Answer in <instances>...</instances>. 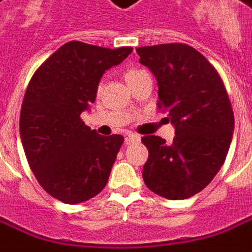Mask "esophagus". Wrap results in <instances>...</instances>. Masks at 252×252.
I'll return each instance as SVG.
<instances>
[{"label": "esophagus", "mask_w": 252, "mask_h": 252, "mask_svg": "<svg viewBox=\"0 0 252 252\" xmlns=\"http://www.w3.org/2000/svg\"><path fill=\"white\" fill-rule=\"evenodd\" d=\"M140 140V136L139 135H136V133H126V143H132V142H139Z\"/></svg>", "instance_id": "esophagus-1"}]
</instances>
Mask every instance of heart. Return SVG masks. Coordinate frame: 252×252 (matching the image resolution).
Returning a JSON list of instances; mask_svg holds the SVG:
<instances>
[{
    "label": "heart",
    "instance_id": "1",
    "mask_svg": "<svg viewBox=\"0 0 252 252\" xmlns=\"http://www.w3.org/2000/svg\"><path fill=\"white\" fill-rule=\"evenodd\" d=\"M143 74H146V71L145 70H142V68H136V67H131V68H126V73H124V78H126V81L129 84H132L135 80H138L140 76H143Z\"/></svg>",
    "mask_w": 252,
    "mask_h": 252
}]
</instances>
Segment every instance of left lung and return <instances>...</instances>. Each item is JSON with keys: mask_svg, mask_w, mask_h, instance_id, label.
Masks as SVG:
<instances>
[{"mask_svg": "<svg viewBox=\"0 0 252 252\" xmlns=\"http://www.w3.org/2000/svg\"><path fill=\"white\" fill-rule=\"evenodd\" d=\"M158 85V109L175 126L171 145L142 138L149 150L143 181L152 191L184 200L201 191L223 165L233 136L234 116L217 68L186 44H160L136 49Z\"/></svg>", "mask_w": 252, "mask_h": 252, "instance_id": "1", "label": "left lung"}]
</instances>
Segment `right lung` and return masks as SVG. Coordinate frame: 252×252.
Instances as JSON below:
<instances>
[{"mask_svg":"<svg viewBox=\"0 0 252 252\" xmlns=\"http://www.w3.org/2000/svg\"><path fill=\"white\" fill-rule=\"evenodd\" d=\"M132 52L70 41L37 68L20 110V139L42 189L66 204H78L103 190L121 135L102 136L85 126L81 113L95 102L106 70Z\"/></svg>","mask_w":252,"mask_h":252,"instance_id":"right-lung-1","label":"right lung"}]
</instances>
